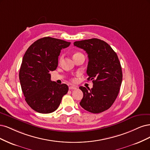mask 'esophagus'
<instances>
[{
    "label": "esophagus",
    "mask_w": 150,
    "mask_h": 150,
    "mask_svg": "<svg viewBox=\"0 0 150 150\" xmlns=\"http://www.w3.org/2000/svg\"><path fill=\"white\" fill-rule=\"evenodd\" d=\"M76 88L74 86H69V89L70 90H75Z\"/></svg>",
    "instance_id": "obj_1"
}]
</instances>
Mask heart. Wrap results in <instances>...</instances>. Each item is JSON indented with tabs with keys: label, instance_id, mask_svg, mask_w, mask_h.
Listing matches in <instances>:
<instances>
[{
	"label": "heart",
	"instance_id": "b5f03b06",
	"mask_svg": "<svg viewBox=\"0 0 150 150\" xmlns=\"http://www.w3.org/2000/svg\"><path fill=\"white\" fill-rule=\"evenodd\" d=\"M82 55L81 53H80V52H75V54H74V57H76V56H79V55ZM62 59H63V55H61L60 57V58H59V62H60L62 60Z\"/></svg>",
	"mask_w": 150,
	"mask_h": 150
}]
</instances>
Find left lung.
Returning a JSON list of instances; mask_svg holds the SVG:
<instances>
[{"mask_svg":"<svg viewBox=\"0 0 150 150\" xmlns=\"http://www.w3.org/2000/svg\"><path fill=\"white\" fill-rule=\"evenodd\" d=\"M74 44L88 54L87 80L93 83L91 89L79 87L83 93L80 105L90 113L103 112L113 105L122 85L123 75L118 57L107 42L98 38L76 41Z\"/></svg>","mask_w":150,"mask_h":150,"instance_id":"left-lung-1","label":"left lung"}]
</instances>
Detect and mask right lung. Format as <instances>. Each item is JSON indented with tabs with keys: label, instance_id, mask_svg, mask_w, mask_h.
Returning a JSON list of instances; mask_svg holds the SVG:
<instances>
[{
	"label": "right lung",
	"instance_id": "1",
	"mask_svg": "<svg viewBox=\"0 0 150 150\" xmlns=\"http://www.w3.org/2000/svg\"><path fill=\"white\" fill-rule=\"evenodd\" d=\"M70 42L50 37L37 40L28 48L19 71V79L25 101L35 112L50 113L55 111L69 86L51 81L50 71L58 66L62 49Z\"/></svg>",
	"mask_w": 150,
	"mask_h": 150
}]
</instances>
